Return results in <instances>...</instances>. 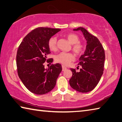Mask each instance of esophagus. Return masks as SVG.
I'll return each instance as SVG.
<instances>
[{
  "label": "esophagus",
  "mask_w": 122,
  "mask_h": 122,
  "mask_svg": "<svg viewBox=\"0 0 122 122\" xmlns=\"http://www.w3.org/2000/svg\"><path fill=\"white\" fill-rule=\"evenodd\" d=\"M62 71H65L66 70H67V67H66L65 66H62Z\"/></svg>",
  "instance_id": "34e87169"
}]
</instances>
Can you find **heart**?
Returning <instances> with one entry per match:
<instances>
[{"mask_svg": "<svg viewBox=\"0 0 122 122\" xmlns=\"http://www.w3.org/2000/svg\"><path fill=\"white\" fill-rule=\"evenodd\" d=\"M67 38L70 44H72V50L77 55H81L84 51V46L83 44L79 43L78 36L74 34H69ZM48 46L50 50L55 51L57 50V38L52 37L48 42ZM55 61L63 65H68L71 62L75 60V56L71 53L61 52L55 56Z\"/></svg>", "mask_w": 122, "mask_h": 122, "instance_id": "b5f03b06", "label": "heart"}]
</instances>
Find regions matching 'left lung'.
I'll use <instances>...</instances> for the list:
<instances>
[{"instance_id": "8db88e82", "label": "left lung", "mask_w": 122, "mask_h": 122, "mask_svg": "<svg viewBox=\"0 0 122 122\" xmlns=\"http://www.w3.org/2000/svg\"><path fill=\"white\" fill-rule=\"evenodd\" d=\"M74 31L82 32L87 41L84 54L79 58V71L70 69L72 72L69 84L73 89L81 93L91 91L98 85L103 74L105 60V50L99 39L85 28L79 27ZM79 67V66H78Z\"/></svg>"}]
</instances>
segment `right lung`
<instances>
[{"mask_svg":"<svg viewBox=\"0 0 122 122\" xmlns=\"http://www.w3.org/2000/svg\"><path fill=\"white\" fill-rule=\"evenodd\" d=\"M61 30L39 27L24 37L16 54L17 74L28 90L36 94L47 93L53 89L62 71L59 63L45 68L44 62L52 63L53 59H47L51 52L49 39Z\"/></svg>","mask_w":122,"mask_h":122,"instance_id":"add662e5","label":"right lung"}]
</instances>
